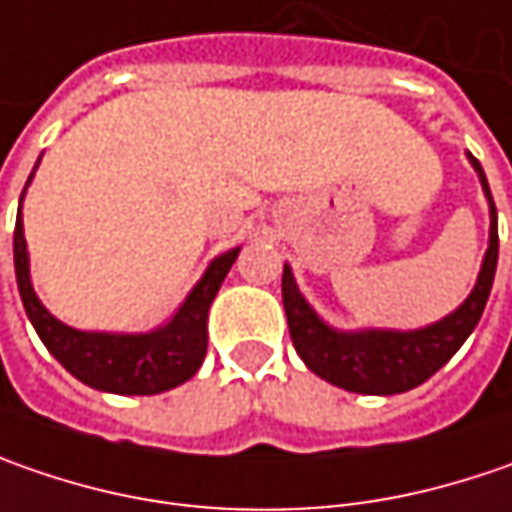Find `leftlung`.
I'll return each mask as SVG.
<instances>
[{"label":"left lung","mask_w":512,"mask_h":512,"mask_svg":"<svg viewBox=\"0 0 512 512\" xmlns=\"http://www.w3.org/2000/svg\"><path fill=\"white\" fill-rule=\"evenodd\" d=\"M470 163L476 166L484 194L490 200V246L478 272L476 289L444 321L415 329V332H387V329L384 332L381 329L335 332L300 298L289 266H283V309L289 321V335L303 364L315 375H321L335 387L364 392V395L407 392L424 384L430 375L444 367L456 355L458 346L467 341V335L476 329L484 303L490 298L496 263H499V214H496V203L487 186L484 168L473 154H470Z\"/></svg>","instance_id":"8db88e82"}]
</instances>
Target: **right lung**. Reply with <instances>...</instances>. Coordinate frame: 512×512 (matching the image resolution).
<instances>
[{
	"mask_svg": "<svg viewBox=\"0 0 512 512\" xmlns=\"http://www.w3.org/2000/svg\"><path fill=\"white\" fill-rule=\"evenodd\" d=\"M237 252L240 249H232L212 260V266L191 289L180 312L163 329L148 332V335H100V332H79L59 323L39 303L31 286V275H28V249H25L19 214H16V229H13L16 283H19V295H22L28 318L34 323L36 335L42 338V344L48 346V352L56 361L82 384L102 389V392H117V395H157L189 381L200 369L206 358V344H209V335H206L209 306L223 278L229 275Z\"/></svg>",
	"mask_w": 512,
	"mask_h": 512,
	"instance_id": "1",
	"label": "right lung"
}]
</instances>
